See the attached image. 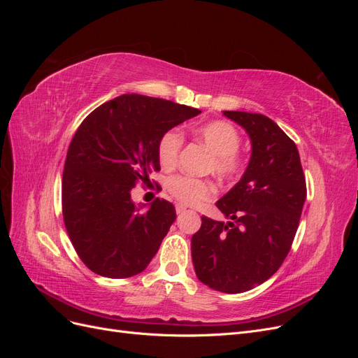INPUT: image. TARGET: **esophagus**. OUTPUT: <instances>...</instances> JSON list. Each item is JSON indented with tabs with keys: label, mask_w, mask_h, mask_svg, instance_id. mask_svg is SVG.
Wrapping results in <instances>:
<instances>
[{
	"label": "esophagus",
	"mask_w": 358,
	"mask_h": 358,
	"mask_svg": "<svg viewBox=\"0 0 358 358\" xmlns=\"http://www.w3.org/2000/svg\"><path fill=\"white\" fill-rule=\"evenodd\" d=\"M185 210H187L185 206H180V204H178V206H176V213H178V215H182V213L185 212Z\"/></svg>",
	"instance_id": "1"
}]
</instances>
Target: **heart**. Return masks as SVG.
<instances>
[{
	"mask_svg": "<svg viewBox=\"0 0 358 358\" xmlns=\"http://www.w3.org/2000/svg\"><path fill=\"white\" fill-rule=\"evenodd\" d=\"M196 137L213 154L210 169L222 179H233L242 170V159L237 154L241 148V136L237 129L224 121H213L196 129ZM182 134L176 129L162 134L158 142V158L162 166L171 167L176 164L180 148ZM167 188L171 196L183 204L197 206L215 197L216 188L209 180H200L189 176H171L167 180Z\"/></svg>",
	"mask_w": 358,
	"mask_h": 358,
	"instance_id": "1",
	"label": "heart"
}]
</instances>
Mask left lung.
<instances>
[{
    "instance_id": "obj_1",
    "label": "left lung",
    "mask_w": 358,
    "mask_h": 358,
    "mask_svg": "<svg viewBox=\"0 0 358 358\" xmlns=\"http://www.w3.org/2000/svg\"><path fill=\"white\" fill-rule=\"evenodd\" d=\"M251 140L241 180L216 201L229 222L201 216L191 239L194 270L204 285L237 294L266 282L284 263L306 200L296 143L272 119L224 110Z\"/></svg>"
}]
</instances>
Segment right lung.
<instances>
[{"label":"right lung","instance_id":"right-lung-1","mask_svg":"<svg viewBox=\"0 0 358 358\" xmlns=\"http://www.w3.org/2000/svg\"><path fill=\"white\" fill-rule=\"evenodd\" d=\"M201 113L154 96L124 94L101 104L76 131L62 175V215L70 241L94 273L122 279L148 267L176 220L175 206L131 200L137 180L159 170L158 142Z\"/></svg>","mask_w":358,"mask_h":358}]
</instances>
